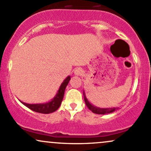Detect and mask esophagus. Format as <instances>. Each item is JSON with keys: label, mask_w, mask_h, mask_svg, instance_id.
Wrapping results in <instances>:
<instances>
[{"label": "esophagus", "mask_w": 151, "mask_h": 151, "mask_svg": "<svg viewBox=\"0 0 151 151\" xmlns=\"http://www.w3.org/2000/svg\"><path fill=\"white\" fill-rule=\"evenodd\" d=\"M74 74L77 76H80V75H82L83 73H84V71L82 70V69L81 68H77L75 69V70H74Z\"/></svg>", "instance_id": "esophagus-1"}]
</instances>
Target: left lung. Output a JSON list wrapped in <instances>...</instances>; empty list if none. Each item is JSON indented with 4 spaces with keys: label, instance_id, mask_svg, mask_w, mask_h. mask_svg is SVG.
Here are the masks:
<instances>
[{
    "label": "left lung",
    "instance_id": "left-lung-1",
    "mask_svg": "<svg viewBox=\"0 0 151 151\" xmlns=\"http://www.w3.org/2000/svg\"><path fill=\"white\" fill-rule=\"evenodd\" d=\"M84 101H85L86 106L89 108V110H91L93 113L97 114H110L114 112V111H116V109L118 108H108V109H101L99 108V107L94 106L91 104L89 103V101H88L87 99H86L85 93H84Z\"/></svg>",
    "mask_w": 151,
    "mask_h": 151
}]
</instances>
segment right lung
Wrapping results in <instances>:
<instances>
[{"mask_svg": "<svg viewBox=\"0 0 151 151\" xmlns=\"http://www.w3.org/2000/svg\"><path fill=\"white\" fill-rule=\"evenodd\" d=\"M70 77L68 76L66 79L64 80L62 84L60 86V89H59L58 93H57L56 96L54 97L52 101H50L47 103L45 104H30L24 103V102L20 101L22 104H24L27 108H29L31 110L37 112V113L40 114H50L52 112L58 110L61 104L62 99L64 97V93L66 89V86L68 84L69 81L70 80Z\"/></svg>", "mask_w": 151, "mask_h": 151, "instance_id": "add662e5", "label": "right lung"}]
</instances>
